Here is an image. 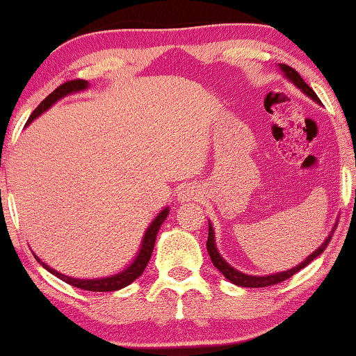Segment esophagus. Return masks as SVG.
<instances>
[{
  "mask_svg": "<svg viewBox=\"0 0 356 356\" xmlns=\"http://www.w3.org/2000/svg\"><path fill=\"white\" fill-rule=\"evenodd\" d=\"M197 196H199L197 189H194V188H184V189H181V191H179L178 199H179V201H181V202H184V201H193V199H197Z\"/></svg>",
  "mask_w": 356,
  "mask_h": 356,
  "instance_id": "obj_1",
  "label": "esophagus"
}]
</instances>
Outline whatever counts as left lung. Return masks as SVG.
Segmentation results:
<instances>
[{"instance_id": "8db88e82", "label": "left lung", "mask_w": 356, "mask_h": 356, "mask_svg": "<svg viewBox=\"0 0 356 356\" xmlns=\"http://www.w3.org/2000/svg\"><path fill=\"white\" fill-rule=\"evenodd\" d=\"M280 70L285 72V76L289 77V79L293 82V84L298 87V89H301L305 92L306 95L311 97V99L319 102L318 95H316V92L311 89V87L306 84V82L303 81V77L300 76L298 71H295L293 67L286 66V65H280ZM335 230V228H334ZM334 230L330 232V235L327 236V240H325L323 245H321V248H318L313 254L306 257V259L301 262V264H298L296 267H293V269L290 270H285V272H279V274H274V275H266V277H257V275H246V274H241V272H238L236 269H233L232 266H228L225 261L222 259V256L218 254L217 248H216V241H213V230L212 227H209V238H207V251H209V256H211V259L213 262V266L217 267L218 270L222 272L223 277L225 279H228L232 282V284L235 285H240V286H248V289H259V286H270V285H275V284H280V282H284L286 279H290L291 275H295L296 272L303 269V267H306L309 264L311 261L316 259L321 252H324L325 248H327L330 238H332V233Z\"/></svg>"}]
</instances>
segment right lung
I'll return each mask as SVG.
<instances>
[{"label": "right lung", "mask_w": 356, "mask_h": 356, "mask_svg": "<svg viewBox=\"0 0 356 356\" xmlns=\"http://www.w3.org/2000/svg\"><path fill=\"white\" fill-rule=\"evenodd\" d=\"M87 84H89V82L84 81V79H74V81H67V82H65V84H61L60 87H56V89L53 90L51 94L48 95L47 99L37 106L35 110H33V113L31 115V118H29L27 124L31 123L32 120H35L38 115L43 113V111L50 108V106L55 104L56 100L61 99V97L71 94V92L84 90ZM168 212H170L168 209H163V211L160 212L157 217H155V220L150 223L147 232H145L144 240H143V246H140V251H139L138 257H136V261L128 267V269L123 270L118 275H111V277H106V279H95V280L72 279V277L63 275V274H60V272L53 270L51 267H48L47 264L40 262L38 257H37V261L40 262V264L45 267L48 272H51L53 275L60 277L63 282H66V284H70L72 286H77V289H81V290H87V291H115V290H120V289H123V286H128L129 284H133V282L138 279L139 275H143L145 266H147L150 256H152V250H154V245H155V238H157L159 228L163 223L165 218H167Z\"/></svg>", "instance_id": "obj_1"}]
</instances>
